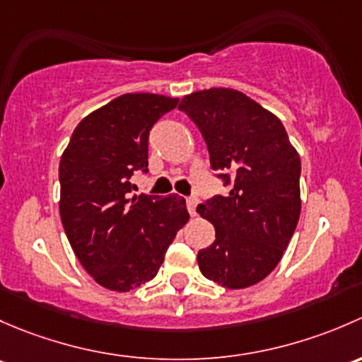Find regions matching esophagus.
Segmentation results:
<instances>
[{"label": "esophagus", "mask_w": 362, "mask_h": 362, "mask_svg": "<svg viewBox=\"0 0 362 362\" xmlns=\"http://www.w3.org/2000/svg\"><path fill=\"white\" fill-rule=\"evenodd\" d=\"M197 204H199V199H197V197H189V199H186V207H188V212L192 216L197 214Z\"/></svg>", "instance_id": "1"}]
</instances>
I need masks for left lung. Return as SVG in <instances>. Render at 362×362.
<instances>
[{
  "mask_svg": "<svg viewBox=\"0 0 362 362\" xmlns=\"http://www.w3.org/2000/svg\"><path fill=\"white\" fill-rule=\"evenodd\" d=\"M207 144L212 170L230 186L197 212L216 240L199 251L202 275L223 288L263 281L281 262L300 219V155L282 122L235 88H209L180 103Z\"/></svg>",
  "mask_w": 362,
  "mask_h": 362,
  "instance_id": "1",
  "label": "left lung"
}]
</instances>
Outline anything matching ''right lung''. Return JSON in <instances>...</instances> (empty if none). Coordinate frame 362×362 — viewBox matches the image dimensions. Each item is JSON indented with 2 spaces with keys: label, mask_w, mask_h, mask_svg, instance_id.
Here are the masks:
<instances>
[{
  "label": "right lung",
  "mask_w": 362,
  "mask_h": 362,
  "mask_svg": "<svg viewBox=\"0 0 362 362\" xmlns=\"http://www.w3.org/2000/svg\"><path fill=\"white\" fill-rule=\"evenodd\" d=\"M180 99L124 94L74 129L59 163L62 226L81 267L111 291L151 281L189 219L177 195H134L130 176L148 173V136Z\"/></svg>",
  "instance_id": "right-lung-1"
}]
</instances>
